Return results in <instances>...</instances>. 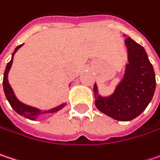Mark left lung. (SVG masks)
Here are the masks:
<instances>
[{
	"instance_id": "1",
	"label": "left lung",
	"mask_w": 160,
	"mask_h": 160,
	"mask_svg": "<svg viewBox=\"0 0 160 160\" xmlns=\"http://www.w3.org/2000/svg\"><path fill=\"white\" fill-rule=\"evenodd\" d=\"M127 63L123 78L108 96L99 93L95 83V105L114 120L127 122L140 115L151 102L156 90V77L145 48L130 37L125 38Z\"/></svg>"
}]
</instances>
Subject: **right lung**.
I'll list each match as a JSON object with an SVG mask.
<instances>
[{
    "mask_svg": "<svg viewBox=\"0 0 160 160\" xmlns=\"http://www.w3.org/2000/svg\"><path fill=\"white\" fill-rule=\"evenodd\" d=\"M23 46V44L18 46L14 51L12 52V58L11 60L8 62L7 66L5 68V70H4V74H3V82H2V85H3V91H4V93L6 96V99L9 102V103L11 104L12 108L17 113H19L20 115H22L23 117L27 118V119H30V120H33V121H36L37 120L40 116L42 115H45V114H49V113H54V112H57L58 111H60L61 109H63L67 105V102H62L60 103L59 105H57L53 108L50 109H39L37 107L35 106H32V105H29V104H25L22 102L14 93L12 88L11 87L10 83H9V80H8V74H9V71L12 68V60H13V56L14 54L17 52V50L22 48ZM70 85V84H69Z\"/></svg>",
    "mask_w": 160,
    "mask_h": 160,
    "instance_id": "1",
    "label": "right lung"
}]
</instances>
